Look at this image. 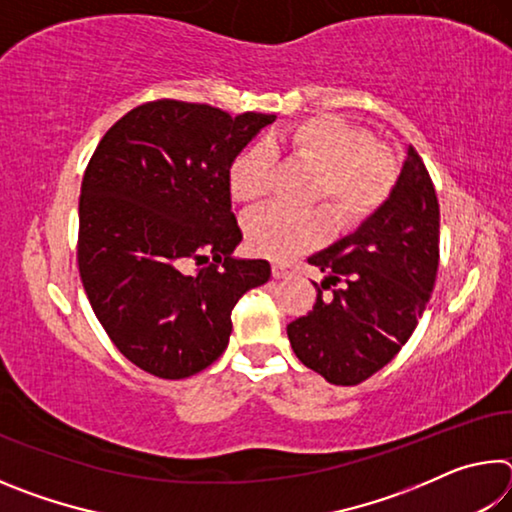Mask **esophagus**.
Instances as JSON below:
<instances>
[{
	"mask_svg": "<svg viewBox=\"0 0 512 512\" xmlns=\"http://www.w3.org/2000/svg\"><path fill=\"white\" fill-rule=\"evenodd\" d=\"M271 273L275 280H287V277L293 275V266L291 264H273Z\"/></svg>",
	"mask_w": 512,
	"mask_h": 512,
	"instance_id": "34e87169",
	"label": "esophagus"
}]
</instances>
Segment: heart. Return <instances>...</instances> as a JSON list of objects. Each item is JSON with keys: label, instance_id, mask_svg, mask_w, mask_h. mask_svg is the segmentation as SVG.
I'll return each instance as SVG.
<instances>
[{"label": "heart", "instance_id": "heart-1", "mask_svg": "<svg viewBox=\"0 0 512 512\" xmlns=\"http://www.w3.org/2000/svg\"><path fill=\"white\" fill-rule=\"evenodd\" d=\"M280 144L316 169L314 198L325 196L341 221L363 219L391 192L395 164L370 144V135L336 115H314L289 126L282 135L268 137V142H253L232 160L228 187L235 201L253 203L266 194L273 151ZM244 230L255 253L284 262L329 235V214L266 205L246 216Z\"/></svg>", "mask_w": 512, "mask_h": 512}]
</instances>
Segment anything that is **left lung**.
Instances as JSON below:
<instances>
[{
  "mask_svg": "<svg viewBox=\"0 0 512 512\" xmlns=\"http://www.w3.org/2000/svg\"><path fill=\"white\" fill-rule=\"evenodd\" d=\"M404 153L386 201L307 259L323 280L311 282L316 305L289 323L287 334L296 357L329 384H359L384 368L411 339L436 284V189L418 151L406 144ZM327 288L333 291L323 294Z\"/></svg>",
  "mask_w": 512,
  "mask_h": 512,
  "instance_id": "8db88e82",
  "label": "left lung"
}]
</instances>
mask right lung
Returning a JSON list of instances; mask_svg holds the SVG:
<instances>
[{
    "label": "right lung",
    "instance_id": "add662e5",
    "mask_svg": "<svg viewBox=\"0 0 512 512\" xmlns=\"http://www.w3.org/2000/svg\"><path fill=\"white\" fill-rule=\"evenodd\" d=\"M275 115L153 101L103 135L79 203L83 289L110 341L162 379L205 370L228 348L232 309L268 282L241 244L228 171ZM203 263L196 276L186 271Z\"/></svg>",
    "mask_w": 512,
    "mask_h": 512
}]
</instances>
